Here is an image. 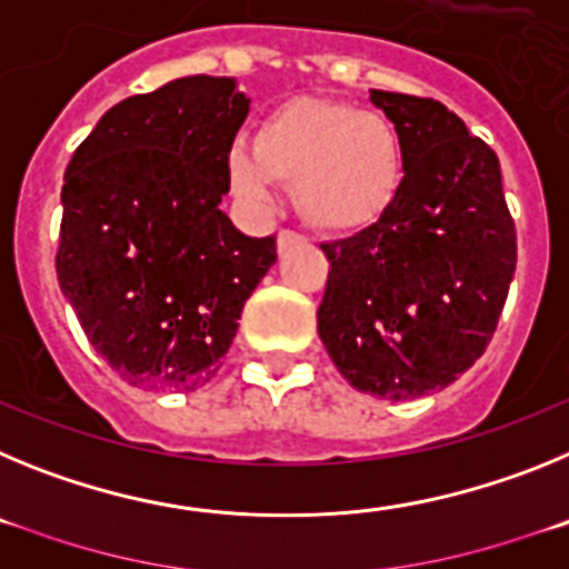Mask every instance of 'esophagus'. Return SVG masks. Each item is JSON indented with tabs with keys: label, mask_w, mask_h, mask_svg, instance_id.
Returning a JSON list of instances; mask_svg holds the SVG:
<instances>
[{
	"label": "esophagus",
	"mask_w": 569,
	"mask_h": 569,
	"mask_svg": "<svg viewBox=\"0 0 569 569\" xmlns=\"http://www.w3.org/2000/svg\"><path fill=\"white\" fill-rule=\"evenodd\" d=\"M296 241H301L299 233H293V230H281V233L276 236V248L284 250V248H290V244H296Z\"/></svg>",
	"instance_id": "1"
}]
</instances>
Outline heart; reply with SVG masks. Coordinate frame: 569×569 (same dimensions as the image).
Segmentation results:
<instances>
[{
  "label": "heart",
  "instance_id": "heart-1",
  "mask_svg": "<svg viewBox=\"0 0 569 569\" xmlns=\"http://www.w3.org/2000/svg\"><path fill=\"white\" fill-rule=\"evenodd\" d=\"M228 179L241 202L273 204L276 182L293 184L299 216L325 233L370 228L405 179V148L390 119L328 99H290L261 119L256 144L236 139Z\"/></svg>",
  "mask_w": 569,
  "mask_h": 569
}]
</instances>
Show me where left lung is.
<instances>
[{
	"label": "left lung",
	"instance_id": "8db88e82",
	"mask_svg": "<svg viewBox=\"0 0 569 569\" xmlns=\"http://www.w3.org/2000/svg\"><path fill=\"white\" fill-rule=\"evenodd\" d=\"M396 124L405 179L379 222L321 244L319 336L356 390H445L485 353L516 273L499 156L436 99L370 90Z\"/></svg>",
	"mask_w": 569,
	"mask_h": 569
}]
</instances>
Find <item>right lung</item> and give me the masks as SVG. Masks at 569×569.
Masks as SVG:
<instances>
[{
	"label": "right lung",
	"mask_w": 569,
	"mask_h": 569,
	"mask_svg": "<svg viewBox=\"0 0 569 569\" xmlns=\"http://www.w3.org/2000/svg\"><path fill=\"white\" fill-rule=\"evenodd\" d=\"M248 110L236 79H173L113 104L64 170L59 288L128 385H208L273 268V236L250 239L219 210Z\"/></svg>",
	"instance_id": "1"
}]
</instances>
